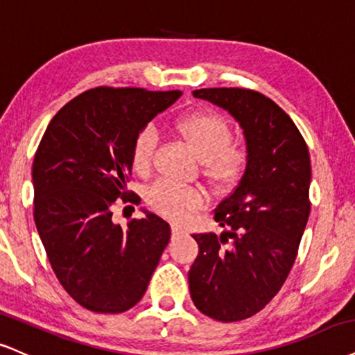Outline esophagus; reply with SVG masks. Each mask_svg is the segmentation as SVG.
I'll return each instance as SVG.
<instances>
[{
  "instance_id": "esophagus-1",
  "label": "esophagus",
  "mask_w": 355,
  "mask_h": 355,
  "mask_svg": "<svg viewBox=\"0 0 355 355\" xmlns=\"http://www.w3.org/2000/svg\"><path fill=\"white\" fill-rule=\"evenodd\" d=\"M183 232V228L180 225H172V233L173 234H180Z\"/></svg>"
}]
</instances>
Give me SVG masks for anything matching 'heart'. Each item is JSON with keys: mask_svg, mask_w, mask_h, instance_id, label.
<instances>
[{"mask_svg": "<svg viewBox=\"0 0 355 355\" xmlns=\"http://www.w3.org/2000/svg\"><path fill=\"white\" fill-rule=\"evenodd\" d=\"M175 129L191 145L203 170L218 185H232L241 177L246 165V153L232 144L233 134L228 122L211 112H193L183 115ZM157 145V132L152 125L144 127L132 144V164L139 172L152 164ZM148 202L157 211L172 220H183L190 211L203 205L205 193L200 187L187 185L162 178L148 189Z\"/></svg>", "mask_w": 355, "mask_h": 355, "instance_id": "b5f03b06", "label": "heart"}]
</instances>
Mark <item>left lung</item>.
Here are the masks:
<instances>
[{"mask_svg":"<svg viewBox=\"0 0 355 355\" xmlns=\"http://www.w3.org/2000/svg\"><path fill=\"white\" fill-rule=\"evenodd\" d=\"M193 96L240 123L248 162L215 210L225 232L193 234L200 251L189 271L190 296L216 321H241L276 296L296 259L311 211L309 150L291 117L263 94L213 87Z\"/></svg>","mask_w":355,"mask_h":355,"instance_id":"1","label":"left lung"}]
</instances>
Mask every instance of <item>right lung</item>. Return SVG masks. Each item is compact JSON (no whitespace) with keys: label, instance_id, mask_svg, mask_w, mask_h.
<instances>
[{"label":"right lung","instance_id":"add662e5","mask_svg":"<svg viewBox=\"0 0 355 355\" xmlns=\"http://www.w3.org/2000/svg\"><path fill=\"white\" fill-rule=\"evenodd\" d=\"M180 91L96 87L67 102L42 135L33 162L34 221L62 288L85 309L115 314L147 291L170 241L168 221L152 211L125 228L112 220L129 196L132 144Z\"/></svg>","mask_w":355,"mask_h":355}]
</instances>
